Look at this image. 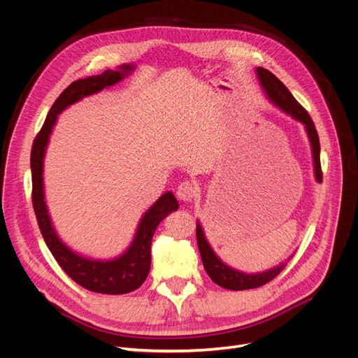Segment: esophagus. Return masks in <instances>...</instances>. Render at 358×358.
<instances>
[{
    "mask_svg": "<svg viewBox=\"0 0 358 358\" xmlns=\"http://www.w3.org/2000/svg\"><path fill=\"white\" fill-rule=\"evenodd\" d=\"M197 192H199V189L196 185L189 181H184L177 188V199L182 203H189V201H192L194 197L197 196Z\"/></svg>",
    "mask_w": 358,
    "mask_h": 358,
    "instance_id": "1",
    "label": "esophagus"
}]
</instances>
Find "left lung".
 I'll use <instances>...</instances> for the list:
<instances>
[{"mask_svg": "<svg viewBox=\"0 0 358 358\" xmlns=\"http://www.w3.org/2000/svg\"><path fill=\"white\" fill-rule=\"evenodd\" d=\"M255 74L258 78L259 85H262L266 96L268 101H271L277 108H280L282 113L289 115L291 118H294L296 121L301 122L304 125L306 134L310 141L311 147V155H313V166H314V178L317 182L322 181V174H321V166H320V140L317 129L314 127V122L308 113L297 103V100L292 96V94L287 90V87L268 70L263 67H257ZM197 243H199V250L201 254V259L204 268L210 278L218 284L222 288L227 289H250V288H257L267 284L271 281L274 277H277L284 267L287 266V262L292 257L289 255L285 262L280 263L278 266L268 268L262 273H244L240 270H236L230 266H227L222 259L215 254L213 250L211 244L208 243L203 225L200 220H197Z\"/></svg>", "mask_w": 358, "mask_h": 358, "instance_id": "left-lung-1", "label": "left lung"}]
</instances>
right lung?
Wrapping results in <instances>:
<instances>
[{
	"mask_svg": "<svg viewBox=\"0 0 358 358\" xmlns=\"http://www.w3.org/2000/svg\"><path fill=\"white\" fill-rule=\"evenodd\" d=\"M136 70L133 64H122L115 70H106L103 74L80 78L71 83L52 104L40 134L31 150L32 174V206L37 215L41 234L51 254L61 268L81 287L101 292V294H127L137 289L147 278L151 266L152 236L158 224L170 213L178 210V201L171 191L162 196L143 214L136 234L124 252L114 258L101 259L83 255L64 243L55 231L48 213L44 191V158L50 137L57 124L58 114L78 103L84 96L103 91L131 76Z\"/></svg>",
	"mask_w": 358,
	"mask_h": 358,
	"instance_id": "right-lung-1",
	"label": "right lung"
}]
</instances>
